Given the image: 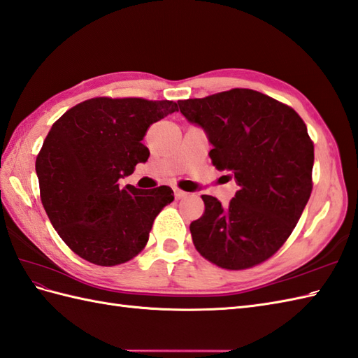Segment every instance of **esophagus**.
I'll list each match as a JSON object with an SVG mask.
<instances>
[{
	"instance_id": "34e87169",
	"label": "esophagus",
	"mask_w": 358,
	"mask_h": 358,
	"mask_svg": "<svg viewBox=\"0 0 358 358\" xmlns=\"http://www.w3.org/2000/svg\"><path fill=\"white\" fill-rule=\"evenodd\" d=\"M173 196H176V199H182L185 196H187V194L185 192V190H181L178 187H173Z\"/></svg>"
}]
</instances>
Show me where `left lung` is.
<instances>
[{
  "label": "left lung",
  "mask_w": 358,
  "mask_h": 358,
  "mask_svg": "<svg viewBox=\"0 0 358 358\" xmlns=\"http://www.w3.org/2000/svg\"><path fill=\"white\" fill-rule=\"evenodd\" d=\"M213 145L218 171L239 190L227 206L201 195L204 213L190 222L194 245L226 270H245L276 253L292 235L313 190L314 143L292 106L259 91L234 88L178 101Z\"/></svg>",
  "instance_id": "left-lung-1"
}]
</instances>
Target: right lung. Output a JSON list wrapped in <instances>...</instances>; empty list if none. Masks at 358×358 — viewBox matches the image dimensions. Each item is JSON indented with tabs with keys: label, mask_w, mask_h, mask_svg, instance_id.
Here are the masks:
<instances>
[{
	"label": "right lung",
	"mask_w": 358,
	"mask_h": 358,
	"mask_svg": "<svg viewBox=\"0 0 358 358\" xmlns=\"http://www.w3.org/2000/svg\"><path fill=\"white\" fill-rule=\"evenodd\" d=\"M178 111L172 101L93 97L57 119L36 157L39 194L50 222L71 250L113 267L143 250L157 215L173 190L119 186L149 149L148 128Z\"/></svg>",
	"instance_id": "right-lung-1"
}]
</instances>
